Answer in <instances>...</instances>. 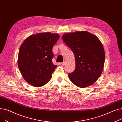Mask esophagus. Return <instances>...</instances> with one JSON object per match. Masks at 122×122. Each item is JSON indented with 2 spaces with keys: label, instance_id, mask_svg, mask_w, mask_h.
<instances>
[{
  "label": "esophagus",
  "instance_id": "34e87169",
  "mask_svg": "<svg viewBox=\"0 0 122 122\" xmlns=\"http://www.w3.org/2000/svg\"><path fill=\"white\" fill-rule=\"evenodd\" d=\"M65 63H66L65 62H63V63H61V65H62V66H64V65H65Z\"/></svg>",
  "mask_w": 122,
  "mask_h": 122
}]
</instances>
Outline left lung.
Instances as JSON below:
<instances>
[{
    "label": "left lung",
    "mask_w": 122,
    "mask_h": 122,
    "mask_svg": "<svg viewBox=\"0 0 122 122\" xmlns=\"http://www.w3.org/2000/svg\"><path fill=\"white\" fill-rule=\"evenodd\" d=\"M62 40L75 55L76 69L70 80L82 88L93 84L100 77L105 62L103 46L97 36L86 31L63 35Z\"/></svg>",
    "instance_id": "left-lung-1"
}]
</instances>
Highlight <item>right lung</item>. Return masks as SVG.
Instances as JSON below:
<instances>
[{
    "label": "right lung",
    "instance_id": "add662e5",
    "mask_svg": "<svg viewBox=\"0 0 122 122\" xmlns=\"http://www.w3.org/2000/svg\"><path fill=\"white\" fill-rule=\"evenodd\" d=\"M59 37L50 32L38 33L30 36L21 44L18 67L24 79L31 86H41L50 81L57 67L52 62V48Z\"/></svg>",
    "mask_w": 122,
    "mask_h": 122
}]
</instances>
